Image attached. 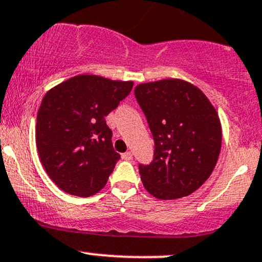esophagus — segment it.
Returning <instances> with one entry per match:
<instances>
[{
	"label": "esophagus",
	"instance_id": "34e87169",
	"mask_svg": "<svg viewBox=\"0 0 262 262\" xmlns=\"http://www.w3.org/2000/svg\"><path fill=\"white\" fill-rule=\"evenodd\" d=\"M122 159H124V160H132V159H133V154H132L130 151H126V153L122 154Z\"/></svg>",
	"mask_w": 262,
	"mask_h": 262
}]
</instances>
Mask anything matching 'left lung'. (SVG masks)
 Wrapping results in <instances>:
<instances>
[{
  "instance_id": "left-lung-1",
  "label": "left lung",
  "mask_w": 262,
  "mask_h": 262,
  "mask_svg": "<svg viewBox=\"0 0 262 262\" xmlns=\"http://www.w3.org/2000/svg\"><path fill=\"white\" fill-rule=\"evenodd\" d=\"M134 94L154 138V159L139 165L146 191L157 199L190 195L210 177L221 149L217 112L199 88L183 79L138 84Z\"/></svg>"
}]
</instances>
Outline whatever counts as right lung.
Segmentation results:
<instances>
[{"label":"right lung","mask_w":262,"mask_h":262,"mask_svg":"<svg viewBox=\"0 0 262 262\" xmlns=\"http://www.w3.org/2000/svg\"><path fill=\"white\" fill-rule=\"evenodd\" d=\"M133 84L80 74L43 97L37 114V150L46 173L63 191L88 198L104 188L120 159L105 117Z\"/></svg>","instance_id":"right-lung-1"}]
</instances>
